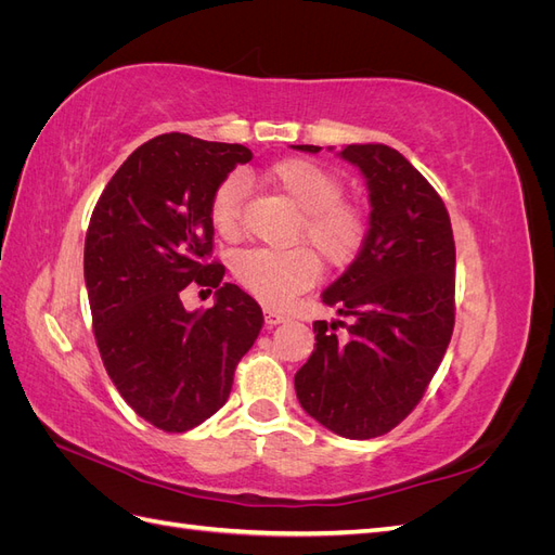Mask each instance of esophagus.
Wrapping results in <instances>:
<instances>
[{
  "label": "esophagus",
  "mask_w": 555,
  "mask_h": 555,
  "mask_svg": "<svg viewBox=\"0 0 555 555\" xmlns=\"http://www.w3.org/2000/svg\"><path fill=\"white\" fill-rule=\"evenodd\" d=\"M263 319H266V324L268 326H278V324H282V322H287V314L284 312H278V310H266L263 312Z\"/></svg>",
  "instance_id": "obj_1"
}]
</instances>
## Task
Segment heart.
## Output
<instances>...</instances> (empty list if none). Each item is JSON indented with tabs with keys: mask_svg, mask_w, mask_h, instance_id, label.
<instances>
[{
	"mask_svg": "<svg viewBox=\"0 0 555 555\" xmlns=\"http://www.w3.org/2000/svg\"><path fill=\"white\" fill-rule=\"evenodd\" d=\"M268 188L298 210L294 241L310 243L331 266H347L359 255L367 222L359 206L343 198V180L326 166L306 157L282 159L263 171ZM245 184L241 176H227L210 196V220L224 238H236L243 227ZM233 275L268 308H284L312 287L319 261L306 245L289 249L251 247L233 261Z\"/></svg>",
	"mask_w": 555,
	"mask_h": 555,
	"instance_id": "1",
	"label": "heart"
}]
</instances>
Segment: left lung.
<instances>
[{
  "label": "left lung",
  "mask_w": 555,
  "mask_h": 555,
  "mask_svg": "<svg viewBox=\"0 0 555 555\" xmlns=\"http://www.w3.org/2000/svg\"><path fill=\"white\" fill-rule=\"evenodd\" d=\"M340 157L361 169L373 208L357 259L322 294L351 324H312L314 351L294 384L319 424L371 440L418 405L442 363L456 319V245L444 201L398 150L363 143Z\"/></svg>",
  "instance_id": "8db88e82"
}]
</instances>
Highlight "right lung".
<instances>
[{
  "label": "right lung",
  "instance_id": "add662e5",
  "mask_svg": "<svg viewBox=\"0 0 555 555\" xmlns=\"http://www.w3.org/2000/svg\"><path fill=\"white\" fill-rule=\"evenodd\" d=\"M249 147L162 133L108 180L86 236V284L99 354L127 405L147 424L184 433L220 410L238 361L263 326L257 300L220 284L210 261V196ZM216 289V306L188 313L179 292Z\"/></svg>",
  "mask_w": 555,
  "mask_h": 555
}]
</instances>
